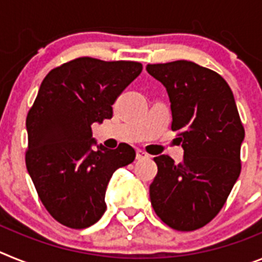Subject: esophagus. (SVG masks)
Here are the masks:
<instances>
[{
    "label": "esophagus",
    "mask_w": 262,
    "mask_h": 262,
    "mask_svg": "<svg viewBox=\"0 0 262 262\" xmlns=\"http://www.w3.org/2000/svg\"><path fill=\"white\" fill-rule=\"evenodd\" d=\"M136 159H138V160L148 159V155L145 154L144 151H142V149H138V151H136Z\"/></svg>",
    "instance_id": "esophagus-1"
}]
</instances>
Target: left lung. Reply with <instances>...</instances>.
Wrapping results in <instances>:
<instances>
[{"mask_svg": "<svg viewBox=\"0 0 262 262\" xmlns=\"http://www.w3.org/2000/svg\"><path fill=\"white\" fill-rule=\"evenodd\" d=\"M147 72L168 92L184 148L180 164L168 155L154 159L152 207L173 230H198L221 211L242 170L245 133L232 90L216 72L187 60L148 64Z\"/></svg>", "mask_w": 262, "mask_h": 262, "instance_id": "obj_1", "label": "left lung"}]
</instances>
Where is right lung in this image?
Instances as JSON below:
<instances>
[{
    "label": "right lung",
    "mask_w": 262,
    "mask_h": 262,
    "mask_svg": "<svg viewBox=\"0 0 262 262\" xmlns=\"http://www.w3.org/2000/svg\"><path fill=\"white\" fill-rule=\"evenodd\" d=\"M142 69L136 61L78 57L52 69L39 88L26 119V166L47 211L69 228L101 219L111 176L135 160L128 144L92 149V124L113 117L111 105Z\"/></svg>",
    "instance_id": "1"
}]
</instances>
